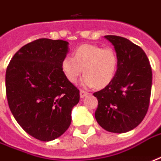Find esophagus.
<instances>
[{
    "label": "esophagus",
    "mask_w": 161,
    "mask_h": 161,
    "mask_svg": "<svg viewBox=\"0 0 161 161\" xmlns=\"http://www.w3.org/2000/svg\"><path fill=\"white\" fill-rule=\"evenodd\" d=\"M89 94L88 92L85 91V90H80V97L81 98H84L85 96H86L87 94Z\"/></svg>",
    "instance_id": "34e87169"
}]
</instances>
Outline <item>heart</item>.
I'll return each instance as SVG.
<instances>
[{"label": "heart", "instance_id": "obj_1", "mask_svg": "<svg viewBox=\"0 0 161 161\" xmlns=\"http://www.w3.org/2000/svg\"><path fill=\"white\" fill-rule=\"evenodd\" d=\"M62 70L70 83H75L80 75H86L82 85L86 87L103 88L113 81L117 69V57L112 47L93 44L79 46L73 58L66 57L61 63Z\"/></svg>", "mask_w": 161, "mask_h": 161}]
</instances>
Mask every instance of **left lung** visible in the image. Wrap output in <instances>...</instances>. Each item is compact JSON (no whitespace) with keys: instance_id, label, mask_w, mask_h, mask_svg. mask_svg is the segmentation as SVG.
<instances>
[{"instance_id":"8db88e82","label":"left lung","mask_w":161,"mask_h":161,"mask_svg":"<svg viewBox=\"0 0 161 161\" xmlns=\"http://www.w3.org/2000/svg\"><path fill=\"white\" fill-rule=\"evenodd\" d=\"M104 38L114 47L117 70L108 86L94 93L98 100L94 115L102 128L123 133L136 128L148 112L152 71L141 47L119 36Z\"/></svg>"}]
</instances>
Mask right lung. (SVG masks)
Segmentation results:
<instances>
[{
	"label": "right lung",
	"mask_w": 161,
	"mask_h": 161,
	"mask_svg": "<svg viewBox=\"0 0 161 161\" xmlns=\"http://www.w3.org/2000/svg\"><path fill=\"white\" fill-rule=\"evenodd\" d=\"M68 42L39 39L19 49L10 61L5 86L8 104L27 133L42 142L61 136L70 126L79 90L62 70Z\"/></svg>",
	"instance_id": "obj_1"
}]
</instances>
